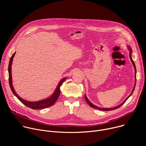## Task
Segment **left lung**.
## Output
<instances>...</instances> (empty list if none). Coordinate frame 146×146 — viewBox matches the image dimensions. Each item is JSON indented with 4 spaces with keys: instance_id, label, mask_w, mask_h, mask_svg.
Here are the masks:
<instances>
[{
    "instance_id": "8db88e82",
    "label": "left lung",
    "mask_w": 146,
    "mask_h": 146,
    "mask_svg": "<svg viewBox=\"0 0 146 146\" xmlns=\"http://www.w3.org/2000/svg\"><path fill=\"white\" fill-rule=\"evenodd\" d=\"M128 48H129V57H130V59H131V61H132V64H133V66H134V68H135V86H134V87H133V90H132V92H131V94L129 95V96L121 104H120L119 105H118V106H116V107H115V108H98V107H97V106H95V105H94L92 103H91V102L88 99V98H87V97L86 96V95H85V96H84V97H85V99H86V100L87 101V102L88 103V105L91 107V108H94V109H98V110H103V111H110V110H115V109H118V108H119V107H121L123 104L126 101H127V100L128 99V98L132 94V93H133V91H134V90H135V85H136V66H135V63H134V62H133V59H132V58H131V54H132V49H131V48L130 47H128Z\"/></svg>"
}]
</instances>
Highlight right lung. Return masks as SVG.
<instances>
[{"label": "right lung", "instance_id": "right-lung-1", "mask_svg": "<svg viewBox=\"0 0 146 146\" xmlns=\"http://www.w3.org/2000/svg\"><path fill=\"white\" fill-rule=\"evenodd\" d=\"M15 52H14L11 57L10 58V62H9V68H8V70H9V84H10V87L11 88V91L13 92V93L14 94V95L21 101L24 105L29 108H31L32 109L36 110V109H45L47 108H49L50 106H51L52 105H53L55 103V102L56 101V100L58 99L60 93V87L61 86V85L62 84L65 80H66V78H64L62 80H60V81L59 82V83L58 84L55 92H54V94L48 98L46 99H44V100H41L40 101H37V102H29L27 100H25L23 99H22L21 98H20L15 92L14 89L13 88V84H12V77H11V65H12V62H13V57L14 56Z\"/></svg>", "mask_w": 146, "mask_h": 146}]
</instances>
